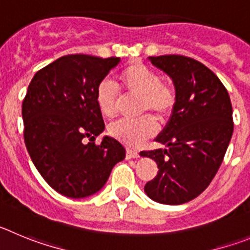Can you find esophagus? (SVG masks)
<instances>
[{"instance_id":"34e87169","label":"esophagus","mask_w":250,"mask_h":250,"mask_svg":"<svg viewBox=\"0 0 250 250\" xmlns=\"http://www.w3.org/2000/svg\"><path fill=\"white\" fill-rule=\"evenodd\" d=\"M139 153L136 149L132 148H127V158H138Z\"/></svg>"}]
</instances>
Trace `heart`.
<instances>
[{"label": "heart", "mask_w": 250, "mask_h": 250, "mask_svg": "<svg viewBox=\"0 0 250 250\" xmlns=\"http://www.w3.org/2000/svg\"><path fill=\"white\" fill-rule=\"evenodd\" d=\"M120 83L128 94L141 96V111H152L158 118L169 116L175 104V91L162 82L161 76L145 64L134 62L120 75ZM96 102L101 113L107 118L116 116L120 104V91L111 80H103L96 88ZM154 118L145 116L139 120H120L108 127L113 138L136 147L156 133Z\"/></svg>", "instance_id": "1"}]
</instances>
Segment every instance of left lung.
Here are the masks:
<instances>
[{"label": "left lung", "instance_id": "left-lung-1", "mask_svg": "<svg viewBox=\"0 0 250 250\" xmlns=\"http://www.w3.org/2000/svg\"><path fill=\"white\" fill-rule=\"evenodd\" d=\"M148 60L173 81L175 104L156 138L167 149L141 152L158 166L145 192L177 206L197 198L217 174L233 134V109L223 83L201 62L179 55Z\"/></svg>", "mask_w": 250, "mask_h": 250}]
</instances>
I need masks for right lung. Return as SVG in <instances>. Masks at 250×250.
Returning <instances> with one entry per match:
<instances>
[{
  "mask_svg": "<svg viewBox=\"0 0 250 250\" xmlns=\"http://www.w3.org/2000/svg\"><path fill=\"white\" fill-rule=\"evenodd\" d=\"M120 57L68 55L33 76L22 103L23 136L35 167L56 192L86 198L103 188L125 149L104 129L96 88Z\"/></svg>",
  "mask_w": 250,
  "mask_h": 250,
  "instance_id": "obj_1",
  "label": "right lung"
}]
</instances>
